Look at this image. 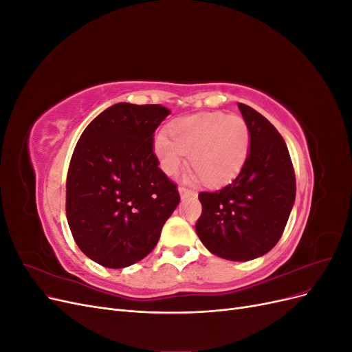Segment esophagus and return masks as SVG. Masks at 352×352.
<instances>
[{"instance_id":"esophagus-1","label":"esophagus","mask_w":352,"mask_h":352,"mask_svg":"<svg viewBox=\"0 0 352 352\" xmlns=\"http://www.w3.org/2000/svg\"><path fill=\"white\" fill-rule=\"evenodd\" d=\"M179 194H180V198H188V197H195L197 195V192L195 190H192V189H188V188H185V186H180L179 188Z\"/></svg>"}]
</instances>
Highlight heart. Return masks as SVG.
<instances>
[{
    "mask_svg": "<svg viewBox=\"0 0 352 352\" xmlns=\"http://www.w3.org/2000/svg\"><path fill=\"white\" fill-rule=\"evenodd\" d=\"M170 135L162 132L154 140V153L163 172L176 175L189 153L190 167L210 186L235 177L250 154V129L239 116L221 111L186 116L172 123Z\"/></svg>",
    "mask_w": 352,
    "mask_h": 352,
    "instance_id": "1",
    "label": "heart"
}]
</instances>
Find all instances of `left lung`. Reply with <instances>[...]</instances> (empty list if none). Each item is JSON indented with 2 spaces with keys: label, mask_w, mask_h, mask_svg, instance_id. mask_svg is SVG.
Wrapping results in <instances>:
<instances>
[{
  "label": "left lung",
  "mask_w": 352,
  "mask_h": 352,
  "mask_svg": "<svg viewBox=\"0 0 352 352\" xmlns=\"http://www.w3.org/2000/svg\"><path fill=\"white\" fill-rule=\"evenodd\" d=\"M251 145L247 162L229 185L199 192L201 217L195 230L217 257L250 261L280 239L295 201V173L280 133L258 111L238 104Z\"/></svg>",
  "instance_id": "left-lung-1"
}]
</instances>
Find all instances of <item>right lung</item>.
<instances>
[{
  "instance_id": "right-lung-1",
  "label": "right lung",
  "mask_w": 352,
  "mask_h": 352,
  "mask_svg": "<svg viewBox=\"0 0 352 352\" xmlns=\"http://www.w3.org/2000/svg\"><path fill=\"white\" fill-rule=\"evenodd\" d=\"M163 105L114 104L87 126L66 182V216L80 251L109 269L142 260L158 242L180 197L158 167L154 132Z\"/></svg>"
}]
</instances>
